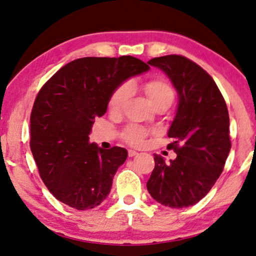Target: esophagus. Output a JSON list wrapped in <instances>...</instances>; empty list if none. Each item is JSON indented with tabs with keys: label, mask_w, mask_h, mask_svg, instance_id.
<instances>
[{
	"label": "esophagus",
	"mask_w": 256,
	"mask_h": 256,
	"mask_svg": "<svg viewBox=\"0 0 256 256\" xmlns=\"http://www.w3.org/2000/svg\"><path fill=\"white\" fill-rule=\"evenodd\" d=\"M138 152H136V150H132V149H128V157H133V156H136L138 155Z\"/></svg>",
	"instance_id": "esophagus-1"
}]
</instances>
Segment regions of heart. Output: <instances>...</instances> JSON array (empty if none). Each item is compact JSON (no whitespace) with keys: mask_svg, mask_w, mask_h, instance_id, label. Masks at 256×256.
I'll return each mask as SVG.
<instances>
[{"mask_svg":"<svg viewBox=\"0 0 256 256\" xmlns=\"http://www.w3.org/2000/svg\"><path fill=\"white\" fill-rule=\"evenodd\" d=\"M144 92L154 107L160 104H170L173 102L174 92L172 88L162 80H152L144 84ZM132 93V85L130 83L122 84L116 91L112 93L109 101V109L112 112H120L124 108ZM147 133L144 128L139 126H130L124 132V139L133 146L142 144L144 139Z\"/></svg>","mask_w":256,"mask_h":256,"instance_id":"1","label":"heart"}]
</instances>
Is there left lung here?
Segmentation results:
<instances>
[{"label":"left lung","mask_w":256,"mask_h":256,"mask_svg":"<svg viewBox=\"0 0 256 256\" xmlns=\"http://www.w3.org/2000/svg\"><path fill=\"white\" fill-rule=\"evenodd\" d=\"M148 64L168 77L179 102L168 131L176 158L166 162L154 154L147 189L162 205L188 208L208 194L223 171L231 148L228 108L212 77L192 60L172 54Z\"/></svg>","instance_id":"1"}]
</instances>
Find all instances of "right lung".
Listing matches in <instances>:
<instances>
[{
  "instance_id": "obj_1",
  "label": "right lung",
  "mask_w": 256,
  "mask_h": 256,
  "mask_svg": "<svg viewBox=\"0 0 256 256\" xmlns=\"http://www.w3.org/2000/svg\"><path fill=\"white\" fill-rule=\"evenodd\" d=\"M149 70L131 56H86L64 64L40 88L30 115V149L56 200L75 210H90L106 200L128 150L102 149L88 142V134L116 88Z\"/></svg>"
}]
</instances>
